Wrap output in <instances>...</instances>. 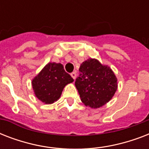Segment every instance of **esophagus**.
<instances>
[{
    "label": "esophagus",
    "instance_id": "1",
    "mask_svg": "<svg viewBox=\"0 0 149 149\" xmlns=\"http://www.w3.org/2000/svg\"><path fill=\"white\" fill-rule=\"evenodd\" d=\"M71 77H72V79H76V77H77V73H76V72H71Z\"/></svg>",
    "mask_w": 149,
    "mask_h": 149
}]
</instances>
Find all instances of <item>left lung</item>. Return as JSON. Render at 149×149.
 <instances>
[{
  "instance_id": "left-lung-1",
  "label": "left lung",
  "mask_w": 149,
  "mask_h": 149,
  "mask_svg": "<svg viewBox=\"0 0 149 149\" xmlns=\"http://www.w3.org/2000/svg\"><path fill=\"white\" fill-rule=\"evenodd\" d=\"M79 71L75 86L86 106L100 107L114 95L118 88L117 78L110 68L90 58L82 63Z\"/></svg>"
}]
</instances>
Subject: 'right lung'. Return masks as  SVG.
Masks as SVG:
<instances>
[{
	"mask_svg": "<svg viewBox=\"0 0 149 149\" xmlns=\"http://www.w3.org/2000/svg\"><path fill=\"white\" fill-rule=\"evenodd\" d=\"M73 82L61 63H49L32 80L36 96L45 104H52L60 97L64 86Z\"/></svg>",
	"mask_w": 149,
	"mask_h": 149,
	"instance_id": "right-lung-1",
	"label": "right lung"
}]
</instances>
